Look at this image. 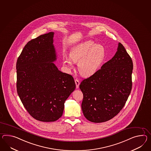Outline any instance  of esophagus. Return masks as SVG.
Instances as JSON below:
<instances>
[{
    "label": "esophagus",
    "mask_w": 151,
    "mask_h": 151,
    "mask_svg": "<svg viewBox=\"0 0 151 151\" xmlns=\"http://www.w3.org/2000/svg\"><path fill=\"white\" fill-rule=\"evenodd\" d=\"M75 84H76V88H79V85H80V81H78V80H75Z\"/></svg>",
    "instance_id": "obj_1"
}]
</instances>
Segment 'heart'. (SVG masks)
<instances>
[{"label": "heart", "mask_w": 151, "mask_h": 151, "mask_svg": "<svg viewBox=\"0 0 151 151\" xmlns=\"http://www.w3.org/2000/svg\"><path fill=\"white\" fill-rule=\"evenodd\" d=\"M106 55V50L102 45L86 41L71 48L70 57H64V64L68 68H72L74 62H78L77 69L80 74L84 77H89L99 70Z\"/></svg>", "instance_id": "1"}]
</instances>
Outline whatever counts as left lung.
<instances>
[{
  "label": "left lung",
  "mask_w": 151,
  "mask_h": 151,
  "mask_svg": "<svg viewBox=\"0 0 151 151\" xmlns=\"http://www.w3.org/2000/svg\"><path fill=\"white\" fill-rule=\"evenodd\" d=\"M132 69V58L119 42L112 58L80 85L83 94L81 107L87 119L102 123L120 112L131 92Z\"/></svg>",
  "instance_id": "8db88e82"
}]
</instances>
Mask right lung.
I'll return each mask as SVG.
<instances>
[{
    "mask_svg": "<svg viewBox=\"0 0 151 151\" xmlns=\"http://www.w3.org/2000/svg\"><path fill=\"white\" fill-rule=\"evenodd\" d=\"M54 32L29 41L16 63L17 90L34 118L54 122L62 116L64 103L76 88L74 78L58 70Z\"/></svg>",
    "mask_w": 151,
    "mask_h": 151,
    "instance_id": "1",
    "label": "right lung"
}]
</instances>
